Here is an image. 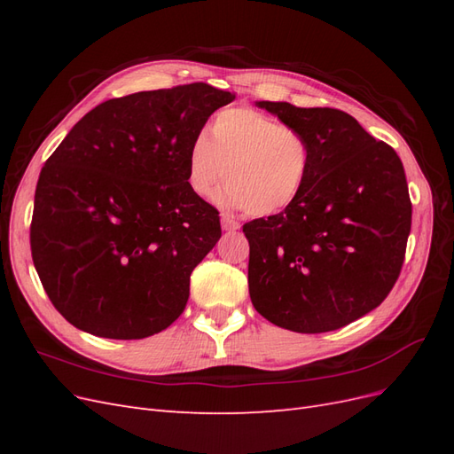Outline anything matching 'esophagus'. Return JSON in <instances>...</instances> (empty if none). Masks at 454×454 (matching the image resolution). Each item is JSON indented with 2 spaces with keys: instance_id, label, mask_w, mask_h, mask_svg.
<instances>
[{
  "instance_id": "esophagus-1",
  "label": "esophagus",
  "mask_w": 454,
  "mask_h": 454,
  "mask_svg": "<svg viewBox=\"0 0 454 454\" xmlns=\"http://www.w3.org/2000/svg\"><path fill=\"white\" fill-rule=\"evenodd\" d=\"M222 227H223L225 231H237L240 225H239V222H235V219H232L229 214H222Z\"/></svg>"
}]
</instances>
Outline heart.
<instances>
[{"label":"heart","instance_id":"1","mask_svg":"<svg viewBox=\"0 0 454 454\" xmlns=\"http://www.w3.org/2000/svg\"><path fill=\"white\" fill-rule=\"evenodd\" d=\"M310 144L297 129L254 107H227L200 130L187 151V177L197 195L208 197L227 180L222 200L250 215L287 208L310 174Z\"/></svg>","mask_w":454,"mask_h":454}]
</instances>
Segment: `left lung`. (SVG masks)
Returning <instances> with one entry per match:
<instances>
[{"mask_svg":"<svg viewBox=\"0 0 454 454\" xmlns=\"http://www.w3.org/2000/svg\"><path fill=\"white\" fill-rule=\"evenodd\" d=\"M257 106L303 134L312 160L284 212L242 227L252 303L290 332H333L377 309L400 277L411 231L403 164L340 109Z\"/></svg>","mask_w":454,"mask_h":454,"instance_id":"1","label":"left lung"}]
</instances>
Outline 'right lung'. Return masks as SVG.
Masks as SVG:
<instances>
[{"label": "right lung", "mask_w": 454, "mask_h": 454, "mask_svg": "<svg viewBox=\"0 0 454 454\" xmlns=\"http://www.w3.org/2000/svg\"><path fill=\"white\" fill-rule=\"evenodd\" d=\"M235 94L206 83L102 102L39 174L30 225L39 280L64 318L106 339L177 320L193 269L222 237L187 177V151Z\"/></svg>", "instance_id": "1"}]
</instances>
